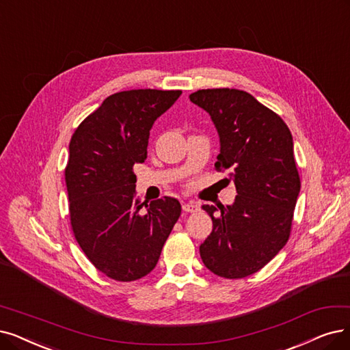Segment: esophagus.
I'll use <instances>...</instances> for the list:
<instances>
[{
    "label": "esophagus",
    "mask_w": 350,
    "mask_h": 350,
    "mask_svg": "<svg viewBox=\"0 0 350 350\" xmlns=\"http://www.w3.org/2000/svg\"><path fill=\"white\" fill-rule=\"evenodd\" d=\"M183 209H184L185 213H195L198 209V205L195 204V202H191V201L189 202H184L183 204Z\"/></svg>",
    "instance_id": "esophagus-1"
}]
</instances>
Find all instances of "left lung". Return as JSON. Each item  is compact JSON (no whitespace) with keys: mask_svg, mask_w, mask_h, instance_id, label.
<instances>
[{"mask_svg":"<svg viewBox=\"0 0 350 350\" xmlns=\"http://www.w3.org/2000/svg\"><path fill=\"white\" fill-rule=\"evenodd\" d=\"M211 116L219 136L215 167L230 171L231 205H202L213 232L200 245L205 267L226 278L257 273L290 237L300 178L293 136L283 119L254 96L237 89L189 94Z\"/></svg>","mask_w":350,"mask_h":350,"instance_id":"left-lung-1","label":"left lung"}]
</instances>
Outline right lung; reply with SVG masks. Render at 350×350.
I'll return each instance as SVG.
<instances>
[{
  "label": "right lung",
  "instance_id": "right-lung-1",
  "mask_svg": "<svg viewBox=\"0 0 350 350\" xmlns=\"http://www.w3.org/2000/svg\"><path fill=\"white\" fill-rule=\"evenodd\" d=\"M180 90L137 89L111 94L83 120L68 145L70 221L83 253L118 282L149 274L180 215L172 197L142 202L133 165L148 157L149 131Z\"/></svg>",
  "mask_w": 350,
  "mask_h": 350
}]
</instances>
